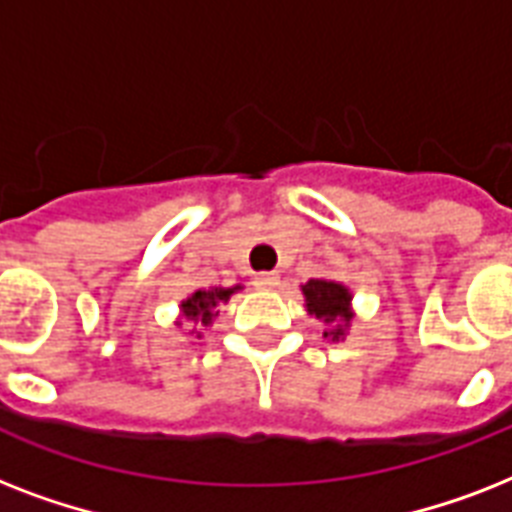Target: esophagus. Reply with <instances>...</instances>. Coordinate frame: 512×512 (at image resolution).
Returning a JSON list of instances; mask_svg holds the SVG:
<instances>
[{
    "mask_svg": "<svg viewBox=\"0 0 512 512\" xmlns=\"http://www.w3.org/2000/svg\"><path fill=\"white\" fill-rule=\"evenodd\" d=\"M279 276L276 273H257L255 276V284L260 289H273V287H279Z\"/></svg>",
    "mask_w": 512,
    "mask_h": 512,
    "instance_id": "obj_1",
    "label": "esophagus"
}]
</instances>
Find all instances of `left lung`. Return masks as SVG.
<instances>
[{
	"label": "left lung",
	"instance_id": "left-lung-1",
	"mask_svg": "<svg viewBox=\"0 0 512 512\" xmlns=\"http://www.w3.org/2000/svg\"><path fill=\"white\" fill-rule=\"evenodd\" d=\"M303 297L308 313L329 324L324 337H332V342H337L348 335L350 319H353V313H350L353 297H350L348 287L329 279H311L308 284H303Z\"/></svg>",
	"mask_w": 512,
	"mask_h": 512
}]
</instances>
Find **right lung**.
<instances>
[{
    "instance_id": "add662e5",
    "label": "right lung",
    "mask_w": 512,
    "mask_h": 512,
    "mask_svg": "<svg viewBox=\"0 0 512 512\" xmlns=\"http://www.w3.org/2000/svg\"><path fill=\"white\" fill-rule=\"evenodd\" d=\"M241 289V284L236 287H209V289H196L188 300L180 303V313H183V319L193 321V324H199V327H209L217 316V305L228 303L231 295H236Z\"/></svg>"
}]
</instances>
